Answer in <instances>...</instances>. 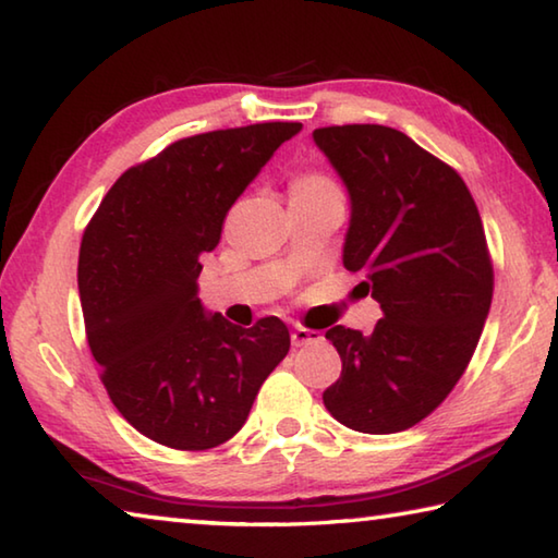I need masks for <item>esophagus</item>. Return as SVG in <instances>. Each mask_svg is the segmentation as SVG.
<instances>
[{"instance_id":"34e87169","label":"esophagus","mask_w":558,"mask_h":558,"mask_svg":"<svg viewBox=\"0 0 558 558\" xmlns=\"http://www.w3.org/2000/svg\"><path fill=\"white\" fill-rule=\"evenodd\" d=\"M290 339H292V347H305V344H315V342H319V339H323V335H319L317 329L295 327V329H292Z\"/></svg>"}]
</instances>
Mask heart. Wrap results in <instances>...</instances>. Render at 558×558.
<instances>
[{"label":"heart","instance_id":"1","mask_svg":"<svg viewBox=\"0 0 558 558\" xmlns=\"http://www.w3.org/2000/svg\"><path fill=\"white\" fill-rule=\"evenodd\" d=\"M337 194V186L319 172H300L290 182V202L315 199V196Z\"/></svg>","mask_w":558,"mask_h":558}]
</instances>
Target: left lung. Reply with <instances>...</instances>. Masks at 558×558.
<instances>
[{
  "label": "left lung",
  "mask_w": 558,
  "mask_h": 558,
  "mask_svg": "<svg viewBox=\"0 0 558 558\" xmlns=\"http://www.w3.org/2000/svg\"><path fill=\"white\" fill-rule=\"evenodd\" d=\"M352 202L344 268L384 317L374 332L329 327L342 374L323 393L342 426L386 436L421 423L465 374L495 272L470 189L409 135L384 125L313 132Z\"/></svg>",
  "instance_id": "obj_1"
}]
</instances>
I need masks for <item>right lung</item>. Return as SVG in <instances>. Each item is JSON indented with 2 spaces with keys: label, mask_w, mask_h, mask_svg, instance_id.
I'll return each instance as SVG.
<instances>
[{
  "label": "right lung",
  "mask_w": 558,
  "mask_h": 558,
  "mask_svg": "<svg viewBox=\"0 0 558 558\" xmlns=\"http://www.w3.org/2000/svg\"><path fill=\"white\" fill-rule=\"evenodd\" d=\"M300 122H258L177 140L130 167L86 226L78 292L110 401L159 446L209 450L243 428L286 359L278 317L235 327L196 298L233 202Z\"/></svg>",
  "instance_id": "obj_1"
}]
</instances>
